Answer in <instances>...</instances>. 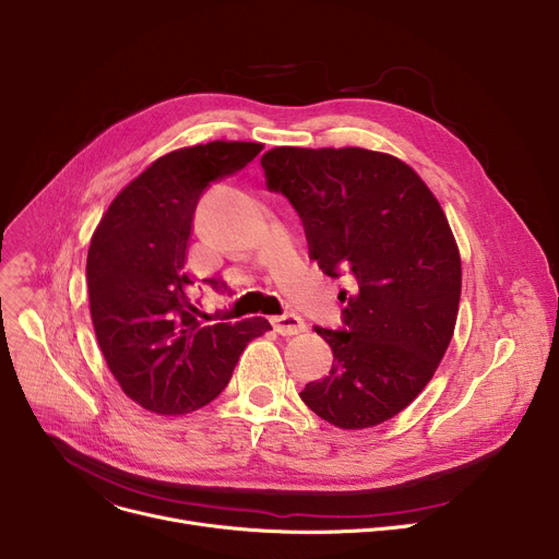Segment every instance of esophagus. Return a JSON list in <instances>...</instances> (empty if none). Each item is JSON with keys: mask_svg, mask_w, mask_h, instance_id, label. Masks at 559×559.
Masks as SVG:
<instances>
[{"mask_svg": "<svg viewBox=\"0 0 559 559\" xmlns=\"http://www.w3.org/2000/svg\"><path fill=\"white\" fill-rule=\"evenodd\" d=\"M272 325H274V330L278 334H283V337H292V334H299V332H304L308 328L306 321L299 314H292V312L272 317Z\"/></svg>", "mask_w": 559, "mask_h": 559, "instance_id": "esophagus-1", "label": "esophagus"}]
</instances>
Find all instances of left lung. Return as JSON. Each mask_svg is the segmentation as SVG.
<instances>
[{
	"mask_svg": "<svg viewBox=\"0 0 559 559\" xmlns=\"http://www.w3.org/2000/svg\"><path fill=\"white\" fill-rule=\"evenodd\" d=\"M267 186L301 215L310 258L342 289L346 328H314L332 348L301 400L340 429L397 416L433 378L461 301V253L420 175L366 147H272Z\"/></svg>",
	"mask_w": 559,
	"mask_h": 559,
	"instance_id": "1",
	"label": "left lung"
}]
</instances>
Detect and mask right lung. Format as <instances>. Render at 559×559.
Returning a JSON list of instances; mask_svg holds the SVG:
<instances>
[{"mask_svg": "<svg viewBox=\"0 0 559 559\" xmlns=\"http://www.w3.org/2000/svg\"><path fill=\"white\" fill-rule=\"evenodd\" d=\"M260 151L263 143L211 141L159 157L111 200L92 236L96 340L121 391L147 412L202 408L229 384L245 346L272 330L263 317L209 323L183 270L202 191Z\"/></svg>", "mask_w": 559, "mask_h": 559, "instance_id": "right-lung-1", "label": "right lung"}]
</instances>
